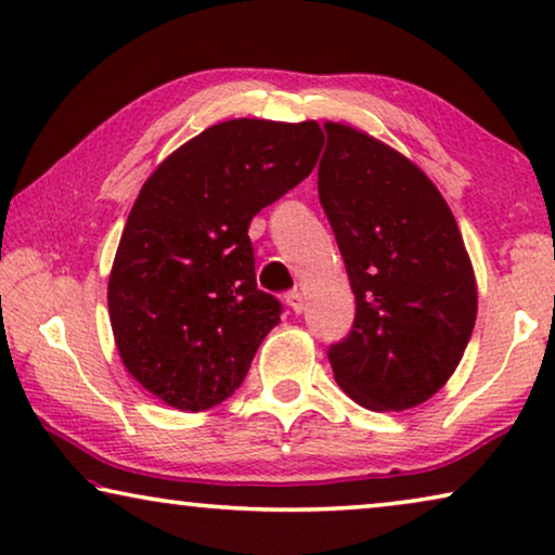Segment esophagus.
<instances>
[{
    "mask_svg": "<svg viewBox=\"0 0 555 555\" xmlns=\"http://www.w3.org/2000/svg\"><path fill=\"white\" fill-rule=\"evenodd\" d=\"M286 306L294 313H301L304 311V294L301 292H288L286 294Z\"/></svg>",
    "mask_w": 555,
    "mask_h": 555,
    "instance_id": "esophagus-1",
    "label": "esophagus"
}]
</instances>
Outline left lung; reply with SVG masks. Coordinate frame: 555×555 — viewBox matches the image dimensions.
Returning a JSON list of instances; mask_svg holds the SVG:
<instances>
[{"instance_id": "8db88e82", "label": "left lung", "mask_w": 555, "mask_h": 555, "mask_svg": "<svg viewBox=\"0 0 555 555\" xmlns=\"http://www.w3.org/2000/svg\"><path fill=\"white\" fill-rule=\"evenodd\" d=\"M319 198L357 319L328 346L336 384L363 409L406 411L449 382L476 324V276L456 219L406 156L326 121Z\"/></svg>"}]
</instances>
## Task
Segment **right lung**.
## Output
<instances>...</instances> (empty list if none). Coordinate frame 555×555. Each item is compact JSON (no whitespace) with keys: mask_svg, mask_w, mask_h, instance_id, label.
Segmentation results:
<instances>
[{"mask_svg":"<svg viewBox=\"0 0 555 555\" xmlns=\"http://www.w3.org/2000/svg\"><path fill=\"white\" fill-rule=\"evenodd\" d=\"M321 146L317 121L231 119L144 181L106 299L124 366L156 399L206 411L242 386L281 317L256 286L249 224L309 177Z\"/></svg>","mask_w":555,"mask_h":555,"instance_id":"add662e5","label":"right lung"}]
</instances>
